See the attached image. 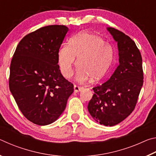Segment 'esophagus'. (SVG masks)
Segmentation results:
<instances>
[{"label": "esophagus", "instance_id": "obj_1", "mask_svg": "<svg viewBox=\"0 0 156 156\" xmlns=\"http://www.w3.org/2000/svg\"><path fill=\"white\" fill-rule=\"evenodd\" d=\"M83 89V87H78L76 85H74V92L75 93H78V92L82 91Z\"/></svg>", "mask_w": 156, "mask_h": 156}]
</instances>
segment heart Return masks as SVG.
I'll return each mask as SVG.
<instances>
[{
	"label": "heart",
	"mask_w": 156,
	"mask_h": 156,
	"mask_svg": "<svg viewBox=\"0 0 156 156\" xmlns=\"http://www.w3.org/2000/svg\"><path fill=\"white\" fill-rule=\"evenodd\" d=\"M79 66L76 80L85 83L102 80L109 70L113 58L112 47L101 36L83 32L74 37L70 44L63 45L58 52V65L64 77L69 78L76 63Z\"/></svg>",
	"instance_id": "heart-1"
}]
</instances>
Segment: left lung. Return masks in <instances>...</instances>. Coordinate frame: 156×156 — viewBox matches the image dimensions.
Segmentation results:
<instances>
[{"label": "left lung", "mask_w": 156, "mask_h": 156, "mask_svg": "<svg viewBox=\"0 0 156 156\" xmlns=\"http://www.w3.org/2000/svg\"><path fill=\"white\" fill-rule=\"evenodd\" d=\"M107 31L117 43L119 65L107 82L93 88L88 104L91 117L105 126H114L133 112L143 84L142 60L135 42L113 27Z\"/></svg>", "instance_id": "8db88e82"}]
</instances>
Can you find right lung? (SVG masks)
Masks as SVG:
<instances>
[{
    "label": "right lung",
    "instance_id": "obj_1",
    "mask_svg": "<svg viewBox=\"0 0 156 156\" xmlns=\"http://www.w3.org/2000/svg\"><path fill=\"white\" fill-rule=\"evenodd\" d=\"M69 31L49 25L26 35L18 43L10 65L9 85L18 108L38 125L56 121L73 92L59 69L58 52Z\"/></svg>",
    "mask_w": 156,
    "mask_h": 156
}]
</instances>
